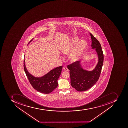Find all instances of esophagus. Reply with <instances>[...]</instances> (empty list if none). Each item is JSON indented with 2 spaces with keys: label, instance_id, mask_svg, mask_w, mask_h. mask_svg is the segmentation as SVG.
<instances>
[{
  "label": "esophagus",
  "instance_id": "obj_1",
  "mask_svg": "<svg viewBox=\"0 0 128 128\" xmlns=\"http://www.w3.org/2000/svg\"><path fill=\"white\" fill-rule=\"evenodd\" d=\"M64 68V70H66V71H68V70H69L68 68H66V66H64V68Z\"/></svg>",
  "mask_w": 128,
  "mask_h": 128
}]
</instances>
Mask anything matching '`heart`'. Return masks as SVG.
I'll list each match as a JSON object with an SVG mask.
<instances>
[{"instance_id":"1","label":"heart","mask_w":128,"mask_h":128,"mask_svg":"<svg viewBox=\"0 0 128 128\" xmlns=\"http://www.w3.org/2000/svg\"><path fill=\"white\" fill-rule=\"evenodd\" d=\"M79 40L78 37H74L70 42L62 45L60 48V51L62 54H68L76 44H78L68 56L69 60L72 62H75L78 60L86 47V43L84 40H82L78 42Z\"/></svg>"}]
</instances>
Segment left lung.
Returning <instances> with one entry per match:
<instances>
[{"label":"left lung","instance_id":"left-lung-1","mask_svg":"<svg viewBox=\"0 0 128 128\" xmlns=\"http://www.w3.org/2000/svg\"><path fill=\"white\" fill-rule=\"evenodd\" d=\"M91 36L92 49H95L98 56V61L94 70L87 71L81 68L79 61L68 64L70 70V84L78 91H84L92 87L99 79L104 60V55L100 43L89 33Z\"/></svg>","mask_w":128,"mask_h":128}]
</instances>
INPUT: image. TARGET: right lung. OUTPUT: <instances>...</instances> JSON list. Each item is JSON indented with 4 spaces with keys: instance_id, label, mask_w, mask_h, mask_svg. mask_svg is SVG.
<instances>
[{
    "instance_id": "add662e5",
    "label": "right lung",
    "mask_w": 128,
    "mask_h": 128,
    "mask_svg": "<svg viewBox=\"0 0 128 128\" xmlns=\"http://www.w3.org/2000/svg\"><path fill=\"white\" fill-rule=\"evenodd\" d=\"M33 40V38L28 44ZM24 68L26 75L33 88L39 92L49 94L58 86V79L61 74L62 66H61L54 68L47 74L41 77H34L28 72L25 66L24 58Z\"/></svg>"
}]
</instances>
